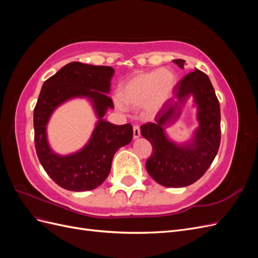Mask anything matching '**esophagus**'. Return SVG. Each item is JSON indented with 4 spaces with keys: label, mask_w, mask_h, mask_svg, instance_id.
<instances>
[{
    "label": "esophagus",
    "mask_w": 258,
    "mask_h": 258,
    "mask_svg": "<svg viewBox=\"0 0 258 258\" xmlns=\"http://www.w3.org/2000/svg\"><path fill=\"white\" fill-rule=\"evenodd\" d=\"M140 136H141V131H140L139 126H134V138L138 139Z\"/></svg>",
    "instance_id": "obj_1"
}]
</instances>
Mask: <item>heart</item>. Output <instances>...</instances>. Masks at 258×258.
I'll list each match as a JSON object with an SVG mask.
<instances>
[{"label":"heart","mask_w":258,"mask_h":258,"mask_svg":"<svg viewBox=\"0 0 258 258\" xmlns=\"http://www.w3.org/2000/svg\"><path fill=\"white\" fill-rule=\"evenodd\" d=\"M175 82V75L166 69L138 73L120 86V100L117 99L115 104L121 111L126 110V104L143 105L146 112L153 113L169 99Z\"/></svg>","instance_id":"1"}]
</instances>
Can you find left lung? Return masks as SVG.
I'll return each instance as SVG.
<instances>
[{
	"instance_id": "8db88e82",
	"label": "left lung",
	"mask_w": 258,
	"mask_h": 258,
	"mask_svg": "<svg viewBox=\"0 0 258 258\" xmlns=\"http://www.w3.org/2000/svg\"><path fill=\"white\" fill-rule=\"evenodd\" d=\"M173 62L184 69L185 60ZM173 95V99L162 105L154 122L141 126V135L153 146L146 160L148 174L162 186L185 187L198 181L215 158L221 143V110L208 75L197 69L176 84ZM189 95L198 104L200 127L190 144L178 146L166 138L163 127L178 118L180 106Z\"/></svg>"
}]
</instances>
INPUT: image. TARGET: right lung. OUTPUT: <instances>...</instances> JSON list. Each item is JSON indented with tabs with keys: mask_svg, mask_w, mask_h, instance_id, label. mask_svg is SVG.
I'll return each mask as SVG.
<instances>
[{
	"mask_svg": "<svg viewBox=\"0 0 258 258\" xmlns=\"http://www.w3.org/2000/svg\"><path fill=\"white\" fill-rule=\"evenodd\" d=\"M114 69L70 62L43 84L34 107V143L44 170L60 187L72 191L97 188L110 174L112 160L119 147L131 142L130 123L114 124L102 117L114 108L107 96ZM86 96L91 101L99 120L90 142L83 150L68 156L53 153L47 142L45 126L52 112L67 99Z\"/></svg>",
	"mask_w": 258,
	"mask_h": 258,
	"instance_id": "1",
	"label": "right lung"
}]
</instances>
